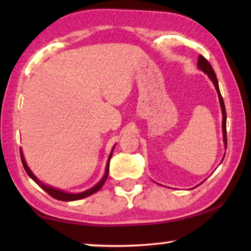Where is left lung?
I'll return each instance as SVG.
<instances>
[{"label":"left lung","mask_w":251,"mask_h":251,"mask_svg":"<svg viewBox=\"0 0 251 251\" xmlns=\"http://www.w3.org/2000/svg\"><path fill=\"white\" fill-rule=\"evenodd\" d=\"M198 68H199L202 72H204L205 74H207V76L210 77V79L214 84V87L217 92V95H219V99H220V105L222 108V115H223V122H222V129H223V139H224V144H225V149L227 148V140H226V110H225V105H224V100L223 97L221 95L220 88H219V82H217L216 75L213 68L210 64L209 61H207L204 56H202L201 54L198 58ZM224 159V157H223Z\"/></svg>","instance_id":"obj_1"}]
</instances>
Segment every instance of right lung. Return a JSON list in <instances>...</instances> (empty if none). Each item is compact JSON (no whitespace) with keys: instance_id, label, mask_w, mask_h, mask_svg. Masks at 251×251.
I'll use <instances>...</instances> for the list:
<instances>
[{"instance_id":"right-lung-1","label":"right lung","mask_w":251,"mask_h":251,"mask_svg":"<svg viewBox=\"0 0 251 251\" xmlns=\"http://www.w3.org/2000/svg\"><path fill=\"white\" fill-rule=\"evenodd\" d=\"M113 149H115V146H113L112 150H111V153L109 155V158H108V162H107V165H106L105 175H103V177L100 179V181H99L98 183H96L93 188L88 189V190H86V191L79 192V193H69V192H65V191L60 190V189L50 187V186H48V184H45L44 182L40 181L39 179H38L34 174H32L31 170L29 169V167L27 166V164L25 162V158H24V155H23L22 150H21V158H22L23 166H24V168H25L26 173L28 174V176H29L32 179V180H34L38 184V186L44 189L46 192H48L52 198H54V199L60 200V201H76V200L83 199V198H86V197H89V196L94 195V193L97 192L99 189H100L103 186V183L106 182L107 178H108V174H109V163H110V158H111V155H112V152H113Z\"/></svg>"}]
</instances>
